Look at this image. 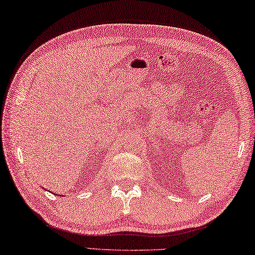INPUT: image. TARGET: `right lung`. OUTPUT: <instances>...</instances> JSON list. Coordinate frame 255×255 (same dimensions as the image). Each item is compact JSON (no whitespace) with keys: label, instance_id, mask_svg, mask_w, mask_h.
I'll return each mask as SVG.
<instances>
[{"label":"right lung","instance_id":"obj_1","mask_svg":"<svg viewBox=\"0 0 255 255\" xmlns=\"http://www.w3.org/2000/svg\"><path fill=\"white\" fill-rule=\"evenodd\" d=\"M42 188H43V187H42Z\"/></svg>","mask_w":255,"mask_h":255}]
</instances>
